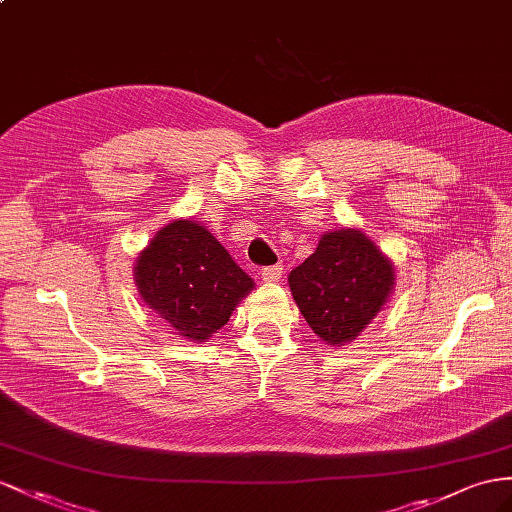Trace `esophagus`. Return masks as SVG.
<instances>
[{
	"instance_id": "1",
	"label": "esophagus",
	"mask_w": 512,
	"mask_h": 512,
	"mask_svg": "<svg viewBox=\"0 0 512 512\" xmlns=\"http://www.w3.org/2000/svg\"><path fill=\"white\" fill-rule=\"evenodd\" d=\"M281 272H283V266H266L261 268V281L264 283H274L281 279Z\"/></svg>"
}]
</instances>
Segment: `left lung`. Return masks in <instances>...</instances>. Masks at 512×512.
Instances as JSON below:
<instances>
[{"instance_id":"left-lung-1","label":"left lung","mask_w":512,"mask_h":512,"mask_svg":"<svg viewBox=\"0 0 512 512\" xmlns=\"http://www.w3.org/2000/svg\"><path fill=\"white\" fill-rule=\"evenodd\" d=\"M287 283L311 331L329 346H344L385 307L396 274L363 231L337 229L322 235Z\"/></svg>"}]
</instances>
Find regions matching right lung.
Instances as JSON below:
<instances>
[{
  "mask_svg": "<svg viewBox=\"0 0 512 512\" xmlns=\"http://www.w3.org/2000/svg\"><path fill=\"white\" fill-rule=\"evenodd\" d=\"M134 279L147 307L190 342L218 333L255 287L227 248L194 220L157 231L136 257Z\"/></svg>",
  "mask_w": 512,
  "mask_h": 512,
  "instance_id": "obj_1",
  "label": "right lung"
}]
</instances>
